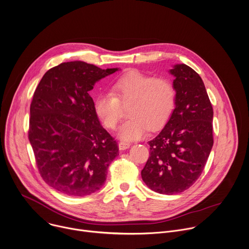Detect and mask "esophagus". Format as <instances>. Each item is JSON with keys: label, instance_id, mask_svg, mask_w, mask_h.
Segmentation results:
<instances>
[{"label": "esophagus", "instance_id": "esophagus-1", "mask_svg": "<svg viewBox=\"0 0 249 249\" xmlns=\"http://www.w3.org/2000/svg\"><path fill=\"white\" fill-rule=\"evenodd\" d=\"M118 146H119V149L120 150H124V149H127L131 146V143L130 142H120L118 143Z\"/></svg>", "mask_w": 249, "mask_h": 249}]
</instances>
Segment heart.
<instances>
[{"instance_id":"heart-1","label":"heart","mask_w":249,"mask_h":249,"mask_svg":"<svg viewBox=\"0 0 249 249\" xmlns=\"http://www.w3.org/2000/svg\"><path fill=\"white\" fill-rule=\"evenodd\" d=\"M111 92L112 95L97 97L95 110L107 129H115L122 116V107H130V119L118 130L119 138L124 141L138 140L147 130H159L175 107L176 90L170 80L153 78L136 70L118 78Z\"/></svg>"}]
</instances>
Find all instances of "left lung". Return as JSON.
<instances>
[{"label":"left lung","mask_w":249,"mask_h":249,"mask_svg":"<svg viewBox=\"0 0 249 249\" xmlns=\"http://www.w3.org/2000/svg\"><path fill=\"white\" fill-rule=\"evenodd\" d=\"M175 109L162 131L147 143L149 157L142 178L152 191L175 195L192 187L201 175L213 146V108L200 76L176 64Z\"/></svg>","instance_id":"1"}]
</instances>
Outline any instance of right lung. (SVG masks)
I'll use <instances>...</instances> for the list:
<instances>
[{"label":"right lung","mask_w":249,"mask_h":249,"mask_svg":"<svg viewBox=\"0 0 249 249\" xmlns=\"http://www.w3.org/2000/svg\"><path fill=\"white\" fill-rule=\"evenodd\" d=\"M117 70L63 62L48 70L35 90L28 139L41 177L63 195L85 196L99 191L119 154L89 95L99 80Z\"/></svg>","instance_id":"1"}]
</instances>
